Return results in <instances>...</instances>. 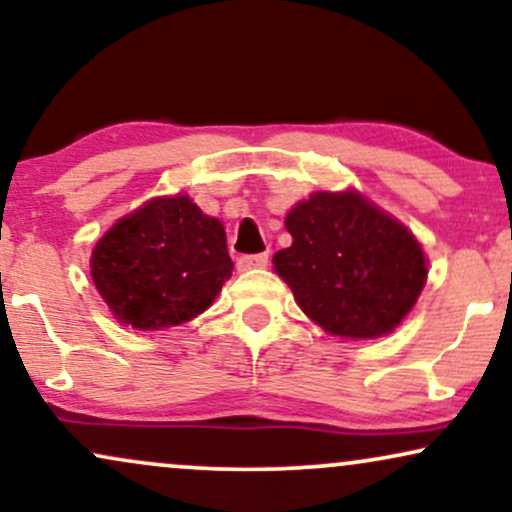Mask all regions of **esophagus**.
Segmentation results:
<instances>
[{
  "label": "esophagus",
  "instance_id": "34e87169",
  "mask_svg": "<svg viewBox=\"0 0 512 512\" xmlns=\"http://www.w3.org/2000/svg\"><path fill=\"white\" fill-rule=\"evenodd\" d=\"M267 262H269V252H257V255H240L236 264L240 272H248V269L267 267Z\"/></svg>",
  "mask_w": 512,
  "mask_h": 512
}]
</instances>
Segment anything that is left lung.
<instances>
[{
  "label": "left lung",
  "instance_id": "8db88e82",
  "mask_svg": "<svg viewBox=\"0 0 512 512\" xmlns=\"http://www.w3.org/2000/svg\"><path fill=\"white\" fill-rule=\"evenodd\" d=\"M274 269L312 322L348 338L396 329L427 281L415 236L357 193H315L286 217Z\"/></svg>",
  "mask_w": 512,
  "mask_h": 512
}]
</instances>
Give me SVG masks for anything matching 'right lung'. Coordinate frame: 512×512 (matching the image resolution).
Returning <instances> with one entry per match:
<instances>
[{
  "label": "right lung",
  "instance_id": "right-lung-1",
  "mask_svg": "<svg viewBox=\"0 0 512 512\" xmlns=\"http://www.w3.org/2000/svg\"><path fill=\"white\" fill-rule=\"evenodd\" d=\"M233 272L221 221L188 195L155 197L92 250L90 274L121 324L150 331L205 312Z\"/></svg>",
  "mask_w": 512,
  "mask_h": 512
}]
</instances>
